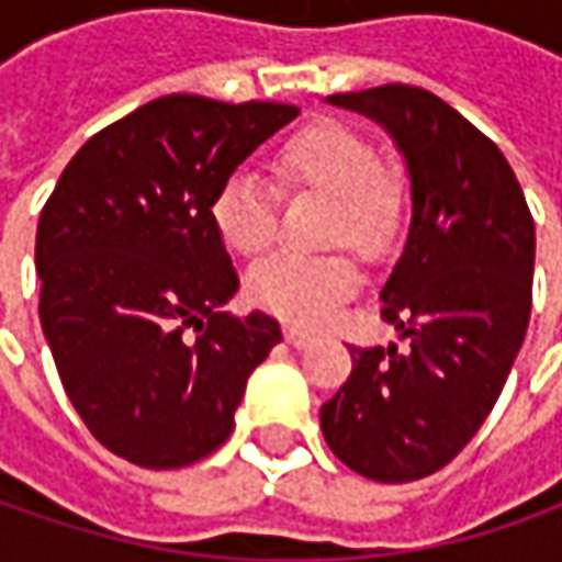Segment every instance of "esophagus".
Returning <instances> with one entry per match:
<instances>
[{
  "label": "esophagus",
  "mask_w": 562,
  "mask_h": 562,
  "mask_svg": "<svg viewBox=\"0 0 562 562\" xmlns=\"http://www.w3.org/2000/svg\"><path fill=\"white\" fill-rule=\"evenodd\" d=\"M284 340L293 344V347H306V344H313V331H306V328H300V325H284Z\"/></svg>",
  "instance_id": "esophagus-1"
}]
</instances>
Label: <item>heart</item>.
Here are the masks:
<instances>
[{
    "label": "heart",
    "mask_w": 562,
    "mask_h": 562,
    "mask_svg": "<svg viewBox=\"0 0 562 562\" xmlns=\"http://www.w3.org/2000/svg\"><path fill=\"white\" fill-rule=\"evenodd\" d=\"M284 190H315L337 200L331 240L350 244L362 256L391 247L403 209V187L378 159L375 143L359 131L322 121L293 134L274 156ZM212 225L237 256H259L278 234V190L252 175L234 171L212 200ZM359 288L357 262L344 252L300 256L274 252L249 271L252 303L291 322L315 325Z\"/></svg>",
    "instance_id": "1"
}]
</instances>
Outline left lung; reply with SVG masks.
<instances>
[{
  "mask_svg": "<svg viewBox=\"0 0 562 562\" xmlns=\"http://www.w3.org/2000/svg\"><path fill=\"white\" fill-rule=\"evenodd\" d=\"M328 102L397 143L413 222L381 288V318L409 347H353L322 435L359 475L416 482L472 441L507 384L529 328L535 222L504 153L435 93L387 83Z\"/></svg>",
  "mask_w": 562,
  "mask_h": 562,
  "instance_id": "left-lung-1",
  "label": "left lung"
}]
</instances>
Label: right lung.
Here are the masks:
<instances>
[{"label": "right lung", "mask_w": 562, "mask_h": 562, "mask_svg": "<svg viewBox=\"0 0 562 562\" xmlns=\"http://www.w3.org/2000/svg\"><path fill=\"white\" fill-rule=\"evenodd\" d=\"M296 115L284 102L153 99L83 143L43 205V335L77 416L127 463L181 469L218 450L281 340L271 315L222 310L240 278L209 209Z\"/></svg>", "instance_id": "obj_1"}]
</instances>
